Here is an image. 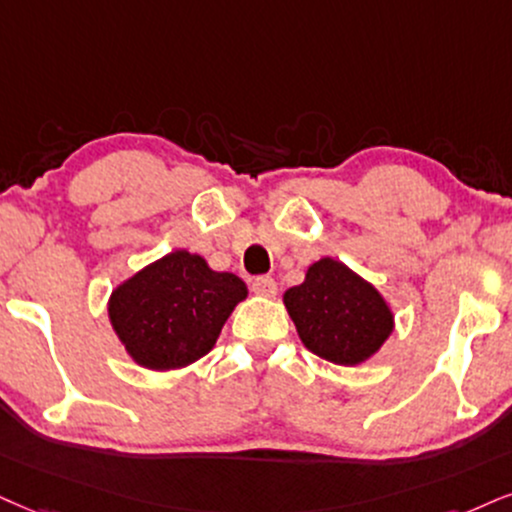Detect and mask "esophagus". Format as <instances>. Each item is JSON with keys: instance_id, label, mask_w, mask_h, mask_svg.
<instances>
[{"instance_id": "1", "label": "esophagus", "mask_w": 512, "mask_h": 512, "mask_svg": "<svg viewBox=\"0 0 512 512\" xmlns=\"http://www.w3.org/2000/svg\"><path fill=\"white\" fill-rule=\"evenodd\" d=\"M251 289H254V292L261 294V296H275L277 294V282L273 280V277L261 275V277H254V282H251Z\"/></svg>"}]
</instances>
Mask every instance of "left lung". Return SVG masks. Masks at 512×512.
Listing matches in <instances>:
<instances>
[{
    "mask_svg": "<svg viewBox=\"0 0 512 512\" xmlns=\"http://www.w3.org/2000/svg\"><path fill=\"white\" fill-rule=\"evenodd\" d=\"M285 306L306 349L339 365L363 363L394 327L380 292L334 258L313 263L285 292Z\"/></svg>",
    "mask_w": 512,
    "mask_h": 512,
    "instance_id": "left-lung-1",
    "label": "left lung"
}]
</instances>
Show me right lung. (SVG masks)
Listing matches in <instances>:
<instances>
[{
	"mask_svg": "<svg viewBox=\"0 0 512 512\" xmlns=\"http://www.w3.org/2000/svg\"><path fill=\"white\" fill-rule=\"evenodd\" d=\"M246 285L216 273L189 251H173L123 282L109 301V318L125 349L151 370L199 361L216 344Z\"/></svg>",
	"mask_w": 512,
	"mask_h": 512,
	"instance_id": "1",
	"label": "right lung"
}]
</instances>
